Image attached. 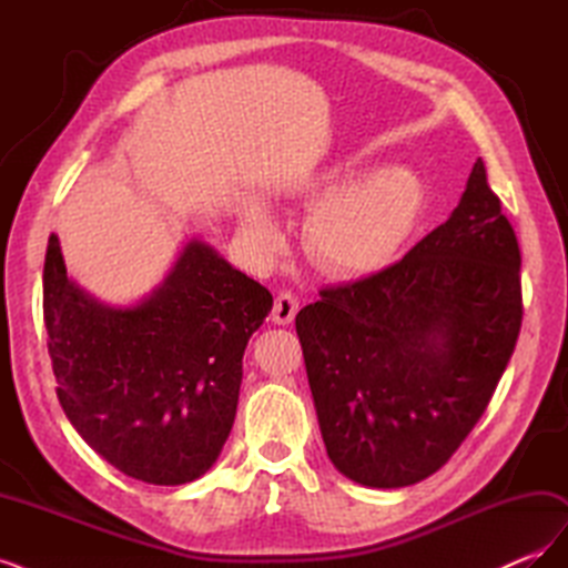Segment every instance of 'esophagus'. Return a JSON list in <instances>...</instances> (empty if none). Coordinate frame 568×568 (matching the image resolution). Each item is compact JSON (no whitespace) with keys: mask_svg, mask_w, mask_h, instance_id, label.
<instances>
[{"mask_svg":"<svg viewBox=\"0 0 568 568\" xmlns=\"http://www.w3.org/2000/svg\"><path fill=\"white\" fill-rule=\"evenodd\" d=\"M298 313V298L291 291H282V294L274 298L272 307V322L274 324H291Z\"/></svg>","mask_w":568,"mask_h":568,"instance_id":"esophagus-1","label":"esophagus"}]
</instances>
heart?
Wrapping results in <instances>:
<instances>
[{"instance_id":"heart-1","label":"heart","mask_w":568,"mask_h":568,"mask_svg":"<svg viewBox=\"0 0 568 568\" xmlns=\"http://www.w3.org/2000/svg\"><path fill=\"white\" fill-rule=\"evenodd\" d=\"M348 165L326 168L305 192L317 203L307 220V244L317 263L338 274H363L384 267L398 253L419 217L424 186L403 165L379 168L346 186ZM246 230L263 251H277L282 232L263 209L246 217Z\"/></svg>"}]
</instances>
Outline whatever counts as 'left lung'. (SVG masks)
Wrapping results in <instances>:
<instances>
[{
  "mask_svg": "<svg viewBox=\"0 0 568 568\" xmlns=\"http://www.w3.org/2000/svg\"><path fill=\"white\" fill-rule=\"evenodd\" d=\"M517 234L476 161L453 215L403 261L320 291L296 315L334 467L369 488L436 474L484 415L517 346Z\"/></svg>",
  "mask_w": 568,
  "mask_h": 568,
  "instance_id": "1",
  "label": "left lung"
}]
</instances>
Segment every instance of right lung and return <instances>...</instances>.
<instances>
[{"label":"right lung","mask_w":568,"mask_h":568,"mask_svg":"<svg viewBox=\"0 0 568 568\" xmlns=\"http://www.w3.org/2000/svg\"><path fill=\"white\" fill-rule=\"evenodd\" d=\"M42 286L57 395L84 443L153 486L209 471L232 432L244 351L272 311L270 291L192 239L146 298L104 305L68 280L57 234Z\"/></svg>","instance_id":"add662e5"}]
</instances>
